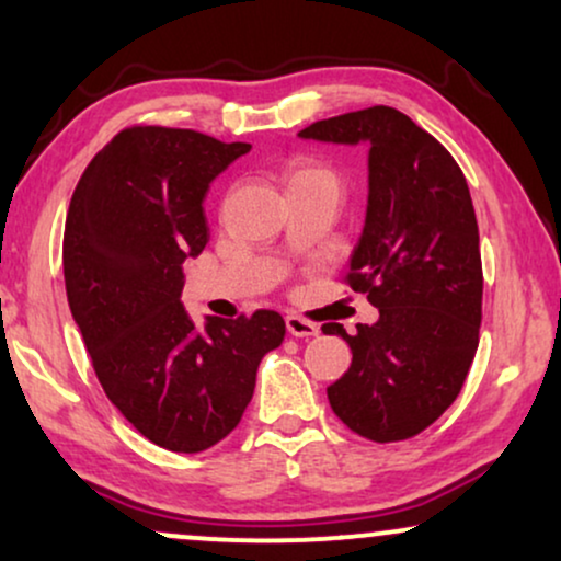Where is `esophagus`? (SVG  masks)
Here are the masks:
<instances>
[{
    "label": "esophagus",
    "mask_w": 561,
    "mask_h": 561,
    "mask_svg": "<svg viewBox=\"0 0 561 561\" xmlns=\"http://www.w3.org/2000/svg\"><path fill=\"white\" fill-rule=\"evenodd\" d=\"M286 329L290 336H298V340H309V336H317L319 334V327L311 324V321H306L301 317H286Z\"/></svg>",
    "instance_id": "34e87169"
}]
</instances>
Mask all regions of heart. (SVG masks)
Masks as SVG:
<instances>
[{"label": "heart", "instance_id": "obj_1", "mask_svg": "<svg viewBox=\"0 0 561 561\" xmlns=\"http://www.w3.org/2000/svg\"><path fill=\"white\" fill-rule=\"evenodd\" d=\"M286 181L288 188L296 186H309V183H327V186L340 188V179L332 168L317 163V160H306V158H296L294 163L286 168Z\"/></svg>", "mask_w": 561, "mask_h": 561}]
</instances>
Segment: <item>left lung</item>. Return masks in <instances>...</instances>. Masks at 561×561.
<instances>
[{
    "mask_svg": "<svg viewBox=\"0 0 561 561\" xmlns=\"http://www.w3.org/2000/svg\"><path fill=\"white\" fill-rule=\"evenodd\" d=\"M324 142H370V196L344 283L380 319L355 334L329 321L352 365L327 388L352 432L386 444L411 439L455 403L478 352L480 234L462 168L393 106L347 112L298 133Z\"/></svg>",
    "mask_w": 561,
    "mask_h": 561,
    "instance_id": "1",
    "label": "left lung"
}]
</instances>
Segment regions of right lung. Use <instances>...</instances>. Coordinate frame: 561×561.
Masks as SVG:
<instances>
[{
	"label": "right lung",
	"instance_id": "1",
	"mask_svg": "<svg viewBox=\"0 0 561 561\" xmlns=\"http://www.w3.org/2000/svg\"><path fill=\"white\" fill-rule=\"evenodd\" d=\"M248 142L196 129L133 125L79 179L64 232V275L104 393L158 447L196 455L225 439L252 401L265 352L286 321L211 317L198 332L183 309V260L209 242L204 196Z\"/></svg>",
	"mask_w": 561,
	"mask_h": 561
}]
</instances>
